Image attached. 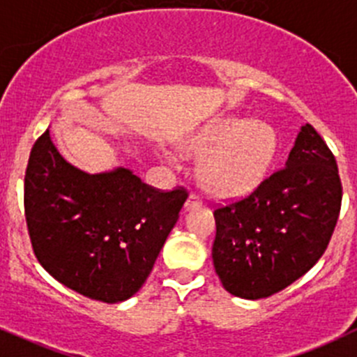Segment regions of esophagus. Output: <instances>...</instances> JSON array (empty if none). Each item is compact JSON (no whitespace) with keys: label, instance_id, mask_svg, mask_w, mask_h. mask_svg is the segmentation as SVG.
Instances as JSON below:
<instances>
[{"label":"esophagus","instance_id":"34e87169","mask_svg":"<svg viewBox=\"0 0 357 357\" xmlns=\"http://www.w3.org/2000/svg\"><path fill=\"white\" fill-rule=\"evenodd\" d=\"M185 206H186V209H192V207H199V206H202V199H200L199 193L192 192L188 195V199H186Z\"/></svg>","mask_w":357,"mask_h":357}]
</instances>
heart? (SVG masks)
Instances as JSON below:
<instances>
[{"mask_svg":"<svg viewBox=\"0 0 357 357\" xmlns=\"http://www.w3.org/2000/svg\"><path fill=\"white\" fill-rule=\"evenodd\" d=\"M213 146L200 164V178L216 195L237 197L265 178L278 153V136L265 122L223 119L193 139L192 150L206 151Z\"/></svg>","mask_w":357,"mask_h":357,"instance_id":"heart-1","label":"heart"}]
</instances>
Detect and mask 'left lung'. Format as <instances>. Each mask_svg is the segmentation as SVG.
Listing matches in <instances>:
<instances>
[{
  "label": "left lung",
  "mask_w": 357,
  "mask_h": 357,
  "mask_svg": "<svg viewBox=\"0 0 357 357\" xmlns=\"http://www.w3.org/2000/svg\"><path fill=\"white\" fill-rule=\"evenodd\" d=\"M340 206L335 155L307 123L284 167L214 209L213 261L223 288L245 300L288 288L326 251Z\"/></svg>",
  "instance_id": "8db88e82"
}]
</instances>
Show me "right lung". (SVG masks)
I'll return each instance as SVG.
<instances>
[{
	"label": "right lung",
	"instance_id": "obj_1",
	"mask_svg": "<svg viewBox=\"0 0 357 357\" xmlns=\"http://www.w3.org/2000/svg\"><path fill=\"white\" fill-rule=\"evenodd\" d=\"M188 192L158 190L127 169L86 174L45 130L24 176V214L36 259L73 291L106 303L146 282Z\"/></svg>",
	"mask_w": 357,
	"mask_h": 357
}]
</instances>
